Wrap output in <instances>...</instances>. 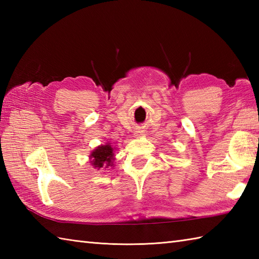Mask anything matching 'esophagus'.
<instances>
[{"instance_id":"esophagus-1","label":"esophagus","mask_w":259,"mask_h":259,"mask_svg":"<svg viewBox=\"0 0 259 259\" xmlns=\"http://www.w3.org/2000/svg\"><path fill=\"white\" fill-rule=\"evenodd\" d=\"M142 133H144V131L138 130V131H136V133H135V136H140V135H142Z\"/></svg>"}]
</instances>
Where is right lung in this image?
<instances>
[{
  "instance_id": "add662e5",
  "label": "right lung",
  "mask_w": 259,
  "mask_h": 259,
  "mask_svg": "<svg viewBox=\"0 0 259 259\" xmlns=\"http://www.w3.org/2000/svg\"><path fill=\"white\" fill-rule=\"evenodd\" d=\"M90 157L92 158L91 163L95 166V168L100 169L103 166H106V168H108L110 166H112L113 149L111 146H109V144L106 146H100L92 151Z\"/></svg>"
}]
</instances>
